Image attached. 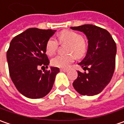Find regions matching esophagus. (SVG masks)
<instances>
[{"mask_svg":"<svg viewBox=\"0 0 124 124\" xmlns=\"http://www.w3.org/2000/svg\"><path fill=\"white\" fill-rule=\"evenodd\" d=\"M61 72H68V70H67V69H61Z\"/></svg>","mask_w":124,"mask_h":124,"instance_id":"esophagus-1","label":"esophagus"}]
</instances>
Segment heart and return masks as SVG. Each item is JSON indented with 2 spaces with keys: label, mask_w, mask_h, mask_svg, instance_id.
Returning <instances> with one entry per match:
<instances>
[{
  "label": "heart",
  "mask_w": 124,
  "mask_h": 124,
  "mask_svg": "<svg viewBox=\"0 0 124 124\" xmlns=\"http://www.w3.org/2000/svg\"><path fill=\"white\" fill-rule=\"evenodd\" d=\"M59 40L61 43H69L68 52L71 53L68 54H59L55 56L52 60V65L53 66L61 68H66L74 61L75 54L77 57H81L86 52V47L83 43V36L75 31L68 30L62 31L59 36ZM57 47L58 41L54 37L50 38L45 46L47 54L50 56L53 55L56 52Z\"/></svg>",
  "instance_id": "1"
}]
</instances>
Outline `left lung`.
<instances>
[{"instance_id":"obj_1","label":"left lung","mask_w":124,"mask_h":124,"mask_svg":"<svg viewBox=\"0 0 124 124\" xmlns=\"http://www.w3.org/2000/svg\"><path fill=\"white\" fill-rule=\"evenodd\" d=\"M82 31L88 41L86 55L78 64L87 72L78 71L72 85L81 95L94 96L101 93L112 79L115 68L117 46L110 34L93 25L71 27Z\"/></svg>"}]
</instances>
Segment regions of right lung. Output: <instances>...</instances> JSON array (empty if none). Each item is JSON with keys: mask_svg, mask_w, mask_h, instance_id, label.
<instances>
[{"mask_svg": "<svg viewBox=\"0 0 124 124\" xmlns=\"http://www.w3.org/2000/svg\"><path fill=\"white\" fill-rule=\"evenodd\" d=\"M56 30L30 28L10 42L7 60L11 79L23 95L30 99L44 97L52 90L59 68L50 67L42 72L40 66L48 68L45 54L47 41Z\"/></svg>", "mask_w": 124, "mask_h": 124, "instance_id": "obj_1", "label": "right lung"}]
</instances>
